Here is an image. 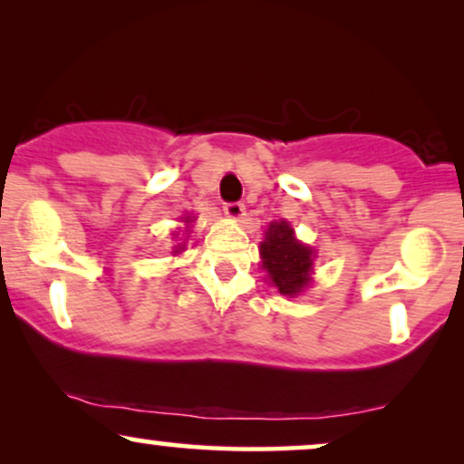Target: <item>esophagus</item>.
Segmentation results:
<instances>
[{
	"label": "esophagus",
	"instance_id": "obj_1",
	"mask_svg": "<svg viewBox=\"0 0 464 464\" xmlns=\"http://www.w3.org/2000/svg\"><path fill=\"white\" fill-rule=\"evenodd\" d=\"M244 209H246V207H244V202L239 200L225 202V214L227 218H231V220H239V218L244 216Z\"/></svg>",
	"mask_w": 464,
	"mask_h": 464
}]
</instances>
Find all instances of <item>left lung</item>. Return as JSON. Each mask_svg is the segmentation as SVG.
<instances>
[{
    "mask_svg": "<svg viewBox=\"0 0 464 464\" xmlns=\"http://www.w3.org/2000/svg\"><path fill=\"white\" fill-rule=\"evenodd\" d=\"M264 259V270H268L270 281L279 287L281 295L295 296L310 284V270L314 250L295 237L287 222H273L259 244Z\"/></svg>",
    "mask_w": 464,
    "mask_h": 464,
    "instance_id": "obj_1",
    "label": "left lung"
}]
</instances>
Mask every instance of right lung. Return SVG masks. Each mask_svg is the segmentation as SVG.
Here are the masks:
<instances>
[{"instance_id":"right-lung-1","label":"right lung","mask_w":464,"mask_h":464,"mask_svg":"<svg viewBox=\"0 0 464 464\" xmlns=\"http://www.w3.org/2000/svg\"><path fill=\"white\" fill-rule=\"evenodd\" d=\"M185 222H189V220H185ZM180 250H183L185 248V244H180V246H179ZM174 253H179V250H174Z\"/></svg>"}]
</instances>
